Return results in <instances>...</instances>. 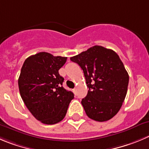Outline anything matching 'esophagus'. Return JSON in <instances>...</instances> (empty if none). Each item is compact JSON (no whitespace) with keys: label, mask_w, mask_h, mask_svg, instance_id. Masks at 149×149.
<instances>
[{"label":"esophagus","mask_w":149,"mask_h":149,"mask_svg":"<svg viewBox=\"0 0 149 149\" xmlns=\"http://www.w3.org/2000/svg\"><path fill=\"white\" fill-rule=\"evenodd\" d=\"M75 91H76V89L74 88V89H73V92H75Z\"/></svg>","instance_id":"obj_1"}]
</instances>
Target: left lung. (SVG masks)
<instances>
[{"instance_id":"1","label":"left lung","mask_w":149,"mask_h":149,"mask_svg":"<svg viewBox=\"0 0 149 149\" xmlns=\"http://www.w3.org/2000/svg\"><path fill=\"white\" fill-rule=\"evenodd\" d=\"M84 72L89 90L81 104L90 118L99 122L112 118L126 98L129 74L114 51L95 45L70 57Z\"/></svg>"}]
</instances>
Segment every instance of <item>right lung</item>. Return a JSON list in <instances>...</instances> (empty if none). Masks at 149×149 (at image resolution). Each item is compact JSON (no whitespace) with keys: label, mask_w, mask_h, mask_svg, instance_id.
<instances>
[{"label":"right lung","mask_w":149,"mask_h":149,"mask_svg":"<svg viewBox=\"0 0 149 149\" xmlns=\"http://www.w3.org/2000/svg\"><path fill=\"white\" fill-rule=\"evenodd\" d=\"M67 57L40 52L25 60L18 79L20 96L30 112L42 123L52 125L63 120L74 98L62 87L59 70Z\"/></svg>","instance_id":"obj_1"}]
</instances>
